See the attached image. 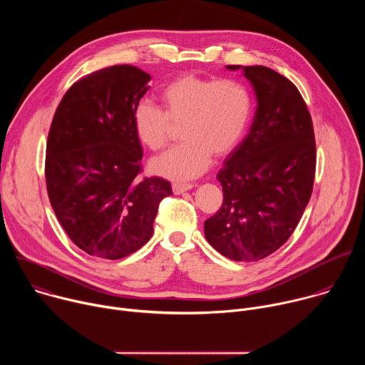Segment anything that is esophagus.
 <instances>
[{
  "label": "esophagus",
  "instance_id": "1",
  "mask_svg": "<svg viewBox=\"0 0 365 365\" xmlns=\"http://www.w3.org/2000/svg\"><path fill=\"white\" fill-rule=\"evenodd\" d=\"M193 186H195V185H192V183H173V185H172V190H173L175 195H180V193H183V192L192 189Z\"/></svg>",
  "mask_w": 365,
  "mask_h": 365
}]
</instances>
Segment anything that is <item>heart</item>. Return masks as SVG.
<instances>
[{
  "mask_svg": "<svg viewBox=\"0 0 365 365\" xmlns=\"http://www.w3.org/2000/svg\"><path fill=\"white\" fill-rule=\"evenodd\" d=\"M163 107L141 101L133 111L137 138L151 151L163 150L183 125L185 140L159 159L151 169L173 180L202 175L215 158H225L241 143L252 110L247 88L232 79L185 73L162 89Z\"/></svg>",
  "mask_w": 365,
  "mask_h": 365,
  "instance_id": "b5f03b06",
  "label": "heart"
}]
</instances>
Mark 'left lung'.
I'll use <instances>...</instances> for the list:
<instances>
[{
    "label": "left lung",
    "instance_id": "8db88e82",
    "mask_svg": "<svg viewBox=\"0 0 365 365\" xmlns=\"http://www.w3.org/2000/svg\"><path fill=\"white\" fill-rule=\"evenodd\" d=\"M242 71L258 106L250 133L218 172L224 200L205 221V237L234 262H258L289 240L303 215L314 190L317 143L293 82L266 66Z\"/></svg>",
    "mask_w": 365,
    "mask_h": 365
}]
</instances>
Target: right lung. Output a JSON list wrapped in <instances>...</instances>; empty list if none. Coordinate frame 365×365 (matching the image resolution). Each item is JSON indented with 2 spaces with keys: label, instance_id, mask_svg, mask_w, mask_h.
<instances>
[{
  "label": "right lung",
  "instance_id": "obj_1",
  "mask_svg": "<svg viewBox=\"0 0 365 365\" xmlns=\"http://www.w3.org/2000/svg\"><path fill=\"white\" fill-rule=\"evenodd\" d=\"M150 79L131 65L92 72L66 91L48 130L51 207L68 237L93 257L118 259L141 248L160 202L172 195L168 180L141 178L133 111Z\"/></svg>",
  "mask_w": 365,
  "mask_h": 365
}]
</instances>
